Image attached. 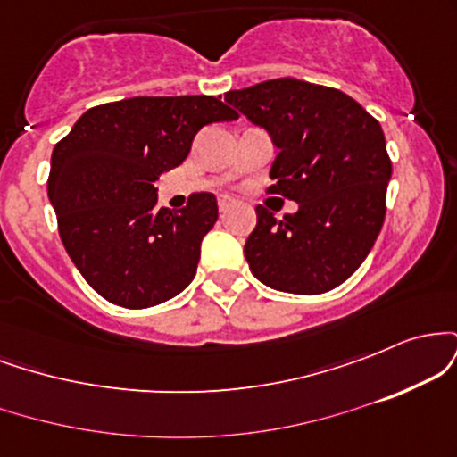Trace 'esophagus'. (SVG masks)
<instances>
[{
	"label": "esophagus",
	"instance_id": "34e87169",
	"mask_svg": "<svg viewBox=\"0 0 457 457\" xmlns=\"http://www.w3.org/2000/svg\"><path fill=\"white\" fill-rule=\"evenodd\" d=\"M219 212H221V214H225V212H229V211H232V208L236 206V202H234V199H229V197H225V195H221V197H219Z\"/></svg>",
	"mask_w": 457,
	"mask_h": 457
}]
</instances>
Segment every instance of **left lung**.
<instances>
[{
	"mask_svg": "<svg viewBox=\"0 0 457 457\" xmlns=\"http://www.w3.org/2000/svg\"><path fill=\"white\" fill-rule=\"evenodd\" d=\"M225 103L279 148L266 193L298 204L283 219L255 208L245 243L251 272L292 295L333 290L363 264L385 223L391 159L380 122L348 94L290 77L228 92Z\"/></svg>",
	"mask_w": 457,
	"mask_h": 457,
	"instance_id": "8db88e82",
	"label": "left lung"
}]
</instances>
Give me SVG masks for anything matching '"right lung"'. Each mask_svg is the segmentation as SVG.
<instances>
[{
	"mask_svg": "<svg viewBox=\"0 0 457 457\" xmlns=\"http://www.w3.org/2000/svg\"><path fill=\"white\" fill-rule=\"evenodd\" d=\"M236 118L214 96H137L87 109L57 141L46 180L57 232L104 301L154 307L193 281L217 197L193 193L171 212L156 206L154 180L187 159L199 129Z\"/></svg>",
	"mask_w": 457,
	"mask_h": 457,
	"instance_id": "1",
	"label": "right lung"
}]
</instances>
